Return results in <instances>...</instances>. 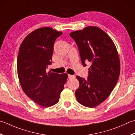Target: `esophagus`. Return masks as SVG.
Instances as JSON below:
<instances>
[{
    "label": "esophagus",
    "mask_w": 135,
    "mask_h": 135,
    "mask_svg": "<svg viewBox=\"0 0 135 135\" xmlns=\"http://www.w3.org/2000/svg\"><path fill=\"white\" fill-rule=\"evenodd\" d=\"M68 78L69 79H71V78H75V76H74V75H68Z\"/></svg>",
    "instance_id": "1"
}]
</instances>
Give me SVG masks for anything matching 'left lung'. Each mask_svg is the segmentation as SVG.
Returning <instances> with one entry per match:
<instances>
[{
    "label": "left lung",
    "instance_id": "8db88e82",
    "mask_svg": "<svg viewBox=\"0 0 135 135\" xmlns=\"http://www.w3.org/2000/svg\"><path fill=\"white\" fill-rule=\"evenodd\" d=\"M70 36L77 44L82 64H91L86 80L76 76L80 83L76 100L83 106L94 108L109 96L117 83L120 68L117 48L110 37L96 26L73 31Z\"/></svg>",
    "mask_w": 135,
    "mask_h": 135
}]
</instances>
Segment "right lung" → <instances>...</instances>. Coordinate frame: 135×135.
Wrapping results in <instances>:
<instances>
[{
    "mask_svg": "<svg viewBox=\"0 0 135 135\" xmlns=\"http://www.w3.org/2000/svg\"><path fill=\"white\" fill-rule=\"evenodd\" d=\"M62 34L49 27L37 28L26 37L18 50L17 69L21 86L26 95L43 107L59 101L68 78L67 74L46 72L51 64L54 42Z\"/></svg>",
    "mask_w": 135,
    "mask_h": 135,
    "instance_id": "obj_1",
    "label": "right lung"
}]
</instances>
